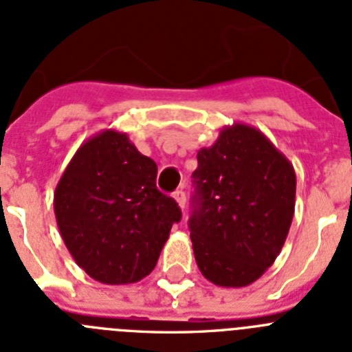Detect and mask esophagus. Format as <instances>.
Segmentation results:
<instances>
[{"label": "esophagus", "instance_id": "34e87169", "mask_svg": "<svg viewBox=\"0 0 352 352\" xmlns=\"http://www.w3.org/2000/svg\"><path fill=\"white\" fill-rule=\"evenodd\" d=\"M173 199H175V202L179 204V208L184 209L186 208V193L182 190H177L175 193H173Z\"/></svg>", "mask_w": 352, "mask_h": 352}]
</instances>
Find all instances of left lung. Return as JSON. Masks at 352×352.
Wrapping results in <instances>:
<instances>
[{"label":"left lung","instance_id":"obj_1","mask_svg":"<svg viewBox=\"0 0 352 352\" xmlns=\"http://www.w3.org/2000/svg\"><path fill=\"white\" fill-rule=\"evenodd\" d=\"M197 161L199 209L190 218L195 261L212 285H252L274 265L290 231L294 164L247 123L223 126Z\"/></svg>","mask_w":352,"mask_h":352}]
</instances>
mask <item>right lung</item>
I'll return each instance as SVG.
<instances>
[{
    "instance_id": "right-lung-1",
    "label": "right lung",
    "mask_w": 352,
    "mask_h": 352,
    "mask_svg": "<svg viewBox=\"0 0 352 352\" xmlns=\"http://www.w3.org/2000/svg\"><path fill=\"white\" fill-rule=\"evenodd\" d=\"M157 164L125 132L80 144L53 195L58 231L76 265L103 285H131L155 268L179 204L155 186Z\"/></svg>"
}]
</instances>
